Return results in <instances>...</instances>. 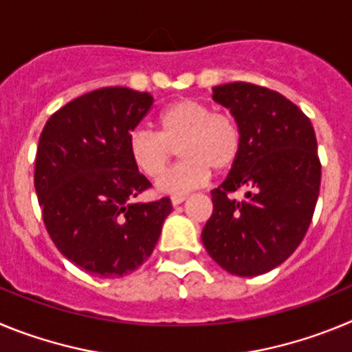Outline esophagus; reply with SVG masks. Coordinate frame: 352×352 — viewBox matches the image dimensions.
I'll return each mask as SVG.
<instances>
[{
    "label": "esophagus",
    "mask_w": 352,
    "mask_h": 352,
    "mask_svg": "<svg viewBox=\"0 0 352 352\" xmlns=\"http://www.w3.org/2000/svg\"><path fill=\"white\" fill-rule=\"evenodd\" d=\"M185 201H186V195H173V197H170L173 206H179V204L185 203Z\"/></svg>",
    "instance_id": "esophagus-1"
}]
</instances>
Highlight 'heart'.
Returning a JSON list of instances; mask_svg holds the SVG:
<instances>
[{
	"instance_id": "heart-1",
	"label": "heart",
	"mask_w": 352,
	"mask_h": 352,
	"mask_svg": "<svg viewBox=\"0 0 352 352\" xmlns=\"http://www.w3.org/2000/svg\"><path fill=\"white\" fill-rule=\"evenodd\" d=\"M158 132L138 129L130 133L129 153L133 166L155 179L165 172L179 147L184 160L160 178L157 188L164 194L182 195L203 186L211 169H231L241 153V129L229 113H214L204 102L178 100L158 114Z\"/></svg>"
}]
</instances>
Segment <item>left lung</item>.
Wrapping results in <instances>:
<instances>
[{
    "label": "left lung",
    "mask_w": 352,
    "mask_h": 352,
    "mask_svg": "<svg viewBox=\"0 0 352 352\" xmlns=\"http://www.w3.org/2000/svg\"><path fill=\"white\" fill-rule=\"evenodd\" d=\"M213 100L241 129V153L211 190L213 213L203 243L214 263L238 276L276 268L307 234L321 186L316 132L298 105L250 82L213 88ZM245 192L241 201L230 197Z\"/></svg>",
    "instance_id": "obj_1"
}]
</instances>
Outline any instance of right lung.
Wrapping results in <instances>:
<instances>
[{"mask_svg":"<svg viewBox=\"0 0 352 352\" xmlns=\"http://www.w3.org/2000/svg\"><path fill=\"white\" fill-rule=\"evenodd\" d=\"M153 105L149 93L100 88L56 111L40 133L35 190L58 250L91 275L114 278L151 256L173 211L169 197L133 199L151 186L129 138Z\"/></svg>","mask_w":352,"mask_h":352,"instance_id":"add662e5","label":"right lung"}]
</instances>
